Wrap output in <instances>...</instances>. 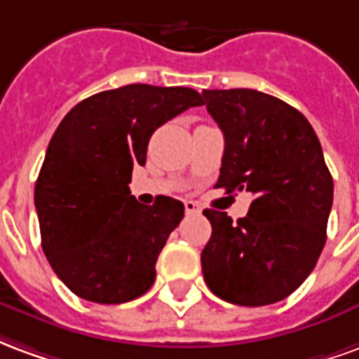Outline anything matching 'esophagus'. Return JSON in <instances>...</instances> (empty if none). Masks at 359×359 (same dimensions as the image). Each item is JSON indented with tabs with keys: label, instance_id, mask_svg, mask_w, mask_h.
Listing matches in <instances>:
<instances>
[{
	"label": "esophagus",
	"instance_id": "1",
	"mask_svg": "<svg viewBox=\"0 0 359 359\" xmlns=\"http://www.w3.org/2000/svg\"><path fill=\"white\" fill-rule=\"evenodd\" d=\"M184 211H187L188 215H198V213L202 211V208L196 202H192V200H187V202H184Z\"/></svg>",
	"mask_w": 359,
	"mask_h": 359
}]
</instances>
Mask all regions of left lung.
Returning a JSON list of instances; mask_svg holds the SVG:
<instances>
[{
	"label": "left lung",
	"instance_id": "obj_1",
	"mask_svg": "<svg viewBox=\"0 0 359 359\" xmlns=\"http://www.w3.org/2000/svg\"><path fill=\"white\" fill-rule=\"evenodd\" d=\"M225 136L215 188L254 194L233 223L205 210L211 236L202 252L205 285L236 306L285 300L316 267L327 241L332 177L316 130L300 111L250 88L203 90Z\"/></svg>",
	"mask_w": 359,
	"mask_h": 359
}]
</instances>
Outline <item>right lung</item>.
Masks as SVG:
<instances>
[{"label": "right lung", "mask_w": 359, "mask_h": 359, "mask_svg": "<svg viewBox=\"0 0 359 359\" xmlns=\"http://www.w3.org/2000/svg\"><path fill=\"white\" fill-rule=\"evenodd\" d=\"M202 94L182 86L128 84L76 103L59 123L34 188L43 254L69 290L95 304L146 294L156 262L184 205L130 196L134 165H146L151 134Z\"/></svg>", "instance_id": "right-lung-1"}]
</instances>
